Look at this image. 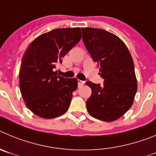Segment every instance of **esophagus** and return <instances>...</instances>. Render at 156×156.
Listing matches in <instances>:
<instances>
[{"instance_id":"34e87169","label":"esophagus","mask_w":156,"mask_h":156,"mask_svg":"<svg viewBox=\"0 0 156 156\" xmlns=\"http://www.w3.org/2000/svg\"><path fill=\"white\" fill-rule=\"evenodd\" d=\"M85 82L83 80H78V86L79 87H82L83 85L84 84Z\"/></svg>"}]
</instances>
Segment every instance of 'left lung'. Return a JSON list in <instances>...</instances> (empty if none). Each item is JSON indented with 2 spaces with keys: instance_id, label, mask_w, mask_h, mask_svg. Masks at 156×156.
Instances as JSON below:
<instances>
[{
  "instance_id": "obj_1",
  "label": "left lung",
  "mask_w": 156,
  "mask_h": 156,
  "mask_svg": "<svg viewBox=\"0 0 156 156\" xmlns=\"http://www.w3.org/2000/svg\"><path fill=\"white\" fill-rule=\"evenodd\" d=\"M83 41L92 59L99 65L102 85L86 84L92 93L86 102L91 116L105 122L115 121L133 105L137 78L132 56L123 41L105 30L82 28Z\"/></svg>"
}]
</instances>
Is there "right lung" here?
Returning a JSON list of instances; mask_svg holds the SVG:
<instances>
[{
  "label": "right lung",
  "mask_w": 156,
  "mask_h": 156,
  "mask_svg": "<svg viewBox=\"0 0 156 156\" xmlns=\"http://www.w3.org/2000/svg\"><path fill=\"white\" fill-rule=\"evenodd\" d=\"M80 39L79 27L55 29L37 37L25 52L19 88L26 105L35 115L53 119L69 109L78 81L58 76L55 69Z\"/></svg>",
  "instance_id": "obj_1"
}]
</instances>
